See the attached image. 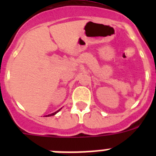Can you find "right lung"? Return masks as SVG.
I'll return each mask as SVG.
<instances>
[{
  "label": "right lung",
  "instance_id": "obj_1",
  "mask_svg": "<svg viewBox=\"0 0 156 156\" xmlns=\"http://www.w3.org/2000/svg\"><path fill=\"white\" fill-rule=\"evenodd\" d=\"M62 108H60V109L59 110H58L57 112H54V113H51V114H49V115H46V116H51V115H55L56 113H57V112H58L59 111H60V110H61Z\"/></svg>",
  "mask_w": 156,
  "mask_h": 156
}]
</instances>
